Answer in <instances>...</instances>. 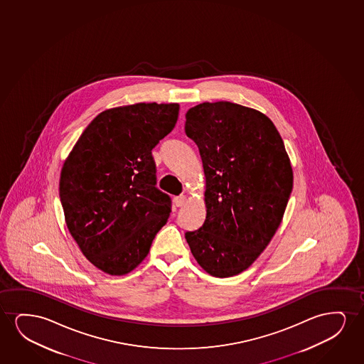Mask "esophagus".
<instances>
[{"instance_id": "34e87169", "label": "esophagus", "mask_w": 364, "mask_h": 364, "mask_svg": "<svg viewBox=\"0 0 364 364\" xmlns=\"http://www.w3.org/2000/svg\"><path fill=\"white\" fill-rule=\"evenodd\" d=\"M174 203H175V205H176V206H178V208H179V206H183V205H184L185 203H186V196H185V195H180V196H175Z\"/></svg>"}]
</instances>
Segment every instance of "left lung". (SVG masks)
<instances>
[{
	"label": "left lung",
	"instance_id": "left-lung-1",
	"mask_svg": "<svg viewBox=\"0 0 364 364\" xmlns=\"http://www.w3.org/2000/svg\"><path fill=\"white\" fill-rule=\"evenodd\" d=\"M185 118L206 184L204 224L185 239L208 274H241L269 244L289 203L294 173L284 140L269 117L231 102H205Z\"/></svg>",
	"mask_w": 364,
	"mask_h": 364
}]
</instances>
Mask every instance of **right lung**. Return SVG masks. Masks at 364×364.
I'll use <instances>...</instances> for the list:
<instances>
[{
    "instance_id": "1",
    "label": "right lung",
    "mask_w": 364,
    "mask_h": 364,
    "mask_svg": "<svg viewBox=\"0 0 364 364\" xmlns=\"http://www.w3.org/2000/svg\"><path fill=\"white\" fill-rule=\"evenodd\" d=\"M179 105L136 103L105 110L82 133L60 179L67 228L90 262L128 274L149 254L171 200L160 191L151 150L174 129Z\"/></svg>"
}]
</instances>
